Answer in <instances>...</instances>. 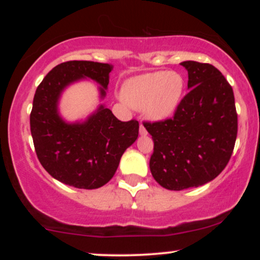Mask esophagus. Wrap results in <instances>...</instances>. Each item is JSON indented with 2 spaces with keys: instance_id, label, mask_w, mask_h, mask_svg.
<instances>
[{
  "instance_id": "1",
  "label": "esophagus",
  "mask_w": 260,
  "mask_h": 260,
  "mask_svg": "<svg viewBox=\"0 0 260 260\" xmlns=\"http://www.w3.org/2000/svg\"><path fill=\"white\" fill-rule=\"evenodd\" d=\"M139 134H140V136H147V134H148L147 129H145V127L143 126L142 123H140V126H139Z\"/></svg>"
}]
</instances>
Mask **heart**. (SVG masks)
<instances>
[{
	"mask_svg": "<svg viewBox=\"0 0 260 260\" xmlns=\"http://www.w3.org/2000/svg\"><path fill=\"white\" fill-rule=\"evenodd\" d=\"M183 90L184 79L180 73L157 71L127 79L121 98L132 109L143 110L148 120L160 122L176 112Z\"/></svg>",
	"mask_w": 260,
	"mask_h": 260,
	"instance_id": "heart-1",
	"label": "heart"
}]
</instances>
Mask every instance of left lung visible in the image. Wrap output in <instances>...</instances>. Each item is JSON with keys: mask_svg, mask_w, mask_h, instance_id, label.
<instances>
[{"mask_svg": "<svg viewBox=\"0 0 260 260\" xmlns=\"http://www.w3.org/2000/svg\"><path fill=\"white\" fill-rule=\"evenodd\" d=\"M188 94L170 120L144 123L154 142L151 175L170 190L196 188L217 177L228 165L237 137L234 90L217 68L181 62Z\"/></svg>", "mask_w": 260, "mask_h": 260, "instance_id": "8db88e82", "label": "left lung"}]
</instances>
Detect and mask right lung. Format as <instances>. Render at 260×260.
<instances>
[{"mask_svg": "<svg viewBox=\"0 0 260 260\" xmlns=\"http://www.w3.org/2000/svg\"><path fill=\"white\" fill-rule=\"evenodd\" d=\"M113 66L91 61H70L53 67L35 91L30 132L43 168L67 186L95 189L115 175L127 148L136 142L138 121L121 122L99 104L85 118L67 121L59 101L68 86L92 80L100 101L105 99Z\"/></svg>", "mask_w": 260, "mask_h": 260, "instance_id": "obj_1", "label": "right lung"}]
</instances>
